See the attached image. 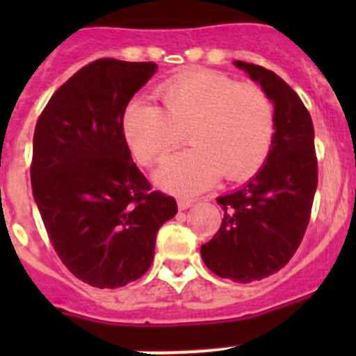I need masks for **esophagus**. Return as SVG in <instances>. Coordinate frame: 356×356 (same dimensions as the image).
<instances>
[{"mask_svg": "<svg viewBox=\"0 0 356 356\" xmlns=\"http://www.w3.org/2000/svg\"><path fill=\"white\" fill-rule=\"evenodd\" d=\"M193 203H195V200H191V198H179L177 200L179 210H188Z\"/></svg>", "mask_w": 356, "mask_h": 356, "instance_id": "esophagus-1", "label": "esophagus"}]
</instances>
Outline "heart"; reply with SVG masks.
<instances>
[{"label":"heart","mask_w":356,"mask_h":356,"mask_svg":"<svg viewBox=\"0 0 356 356\" xmlns=\"http://www.w3.org/2000/svg\"><path fill=\"white\" fill-rule=\"evenodd\" d=\"M155 98L158 106L132 102L122 117V131L143 165L163 160L188 131L193 148L168 158L156 172V181L170 191L198 193L222 174L229 181L245 179L270 152L275 108L260 84L196 70L165 81Z\"/></svg>","instance_id":"b5f03b06"}]
</instances>
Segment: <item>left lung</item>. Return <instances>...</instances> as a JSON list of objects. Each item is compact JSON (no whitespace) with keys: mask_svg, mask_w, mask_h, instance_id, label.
<instances>
[{"mask_svg":"<svg viewBox=\"0 0 356 356\" xmlns=\"http://www.w3.org/2000/svg\"><path fill=\"white\" fill-rule=\"evenodd\" d=\"M234 65L270 96L275 134L257 175L217 198L224 218L201 246V258L218 277L251 282L281 270L296 253L317 189V155L314 124L300 96L272 70L239 60Z\"/></svg>","mask_w":356,"mask_h":356,"instance_id":"1","label":"left lung"}]
</instances>
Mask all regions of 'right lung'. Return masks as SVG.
<instances>
[{
	"label": "right lung",
	"mask_w": 356,
	"mask_h": 356,
	"mask_svg": "<svg viewBox=\"0 0 356 356\" xmlns=\"http://www.w3.org/2000/svg\"><path fill=\"white\" fill-rule=\"evenodd\" d=\"M156 63L99 58L75 72L38 118L31 182L46 232L82 282L115 289L152 265L158 229L177 213L132 161L122 117Z\"/></svg>",
	"instance_id": "right-lung-1"
}]
</instances>
